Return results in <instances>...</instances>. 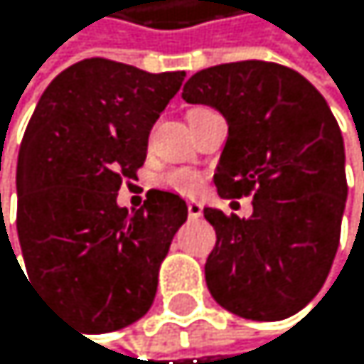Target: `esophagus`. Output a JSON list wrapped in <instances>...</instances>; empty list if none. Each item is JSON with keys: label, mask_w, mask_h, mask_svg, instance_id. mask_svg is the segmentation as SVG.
I'll use <instances>...</instances> for the list:
<instances>
[{"label": "esophagus", "mask_w": 364, "mask_h": 364, "mask_svg": "<svg viewBox=\"0 0 364 364\" xmlns=\"http://www.w3.org/2000/svg\"><path fill=\"white\" fill-rule=\"evenodd\" d=\"M188 216L190 218H200L203 216V205L196 203V200H190L188 203Z\"/></svg>", "instance_id": "1"}]
</instances>
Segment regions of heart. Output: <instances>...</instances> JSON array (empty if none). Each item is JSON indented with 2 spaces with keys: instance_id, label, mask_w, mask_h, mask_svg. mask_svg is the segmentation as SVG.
I'll return each mask as SVG.
<instances>
[{
  "instance_id": "obj_1",
  "label": "heart",
  "mask_w": 364,
  "mask_h": 364,
  "mask_svg": "<svg viewBox=\"0 0 364 364\" xmlns=\"http://www.w3.org/2000/svg\"><path fill=\"white\" fill-rule=\"evenodd\" d=\"M161 183H164L168 190H172V192H176V194H181V196H194V194H198L200 188H203V176H200L198 172H194V170H183V168H178V170L166 172L164 178H161Z\"/></svg>"
}]
</instances>
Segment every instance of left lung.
<instances>
[{"instance_id":"8db88e82","label":"left lung","mask_w":364,"mask_h":364,"mask_svg":"<svg viewBox=\"0 0 364 364\" xmlns=\"http://www.w3.org/2000/svg\"><path fill=\"white\" fill-rule=\"evenodd\" d=\"M181 95L229 124L218 194H253L249 218L205 207L216 229L205 262L209 292L242 318L292 316L326 284L341 240L345 148L326 97L295 69L267 60L200 69Z\"/></svg>"}]
</instances>
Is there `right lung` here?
Here are the masks:
<instances>
[{"label": "right lung", "instance_id": "add662e5", "mask_svg": "<svg viewBox=\"0 0 364 364\" xmlns=\"http://www.w3.org/2000/svg\"><path fill=\"white\" fill-rule=\"evenodd\" d=\"M183 78L85 58L50 82L28 122L17 161L28 277L93 332L127 328L150 310L159 267L188 220L172 192L150 190L135 212L115 200Z\"/></svg>", "mask_w": 364, "mask_h": 364}]
</instances>
